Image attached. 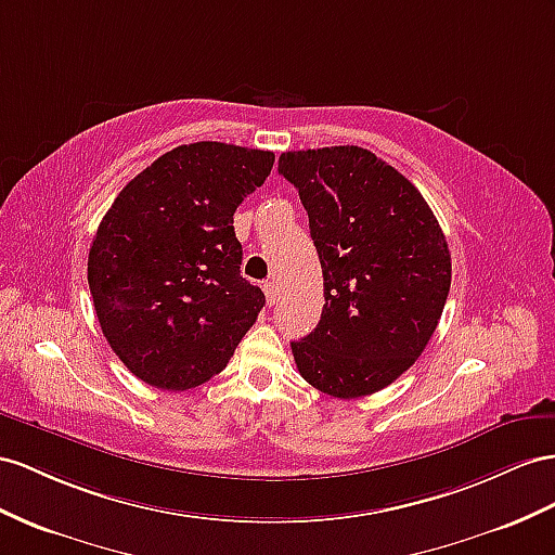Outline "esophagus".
I'll list each match as a JSON object with an SVG mask.
<instances>
[{
    "mask_svg": "<svg viewBox=\"0 0 555 555\" xmlns=\"http://www.w3.org/2000/svg\"><path fill=\"white\" fill-rule=\"evenodd\" d=\"M262 291H264V295H267V305H274L276 302V293H279V286H276V281H264L262 283Z\"/></svg>",
    "mask_w": 555,
    "mask_h": 555,
    "instance_id": "1",
    "label": "esophagus"
}]
</instances>
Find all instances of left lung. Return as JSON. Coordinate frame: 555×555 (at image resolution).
<instances>
[{"instance_id":"8db88e82","label":"left lung","mask_w":555,"mask_h":555,"mask_svg":"<svg viewBox=\"0 0 555 555\" xmlns=\"http://www.w3.org/2000/svg\"><path fill=\"white\" fill-rule=\"evenodd\" d=\"M321 260V321L291 343L297 371L323 393L359 399L413 365L448 300V241L420 190L357 145L283 152Z\"/></svg>"}]
</instances>
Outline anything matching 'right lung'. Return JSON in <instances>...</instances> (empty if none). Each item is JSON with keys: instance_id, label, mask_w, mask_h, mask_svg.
<instances>
[{"instance_id": "obj_1", "label": "right lung", "mask_w": 555, "mask_h": 555, "mask_svg": "<svg viewBox=\"0 0 555 555\" xmlns=\"http://www.w3.org/2000/svg\"><path fill=\"white\" fill-rule=\"evenodd\" d=\"M272 166L274 152L180 145L105 212L89 250V288L112 351L145 385H204L258 319L264 293L241 276L234 210Z\"/></svg>"}]
</instances>
